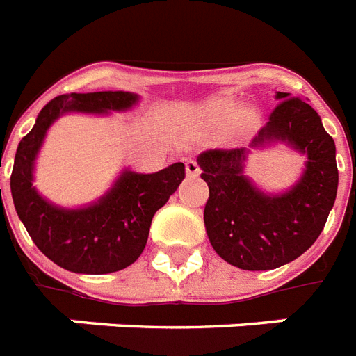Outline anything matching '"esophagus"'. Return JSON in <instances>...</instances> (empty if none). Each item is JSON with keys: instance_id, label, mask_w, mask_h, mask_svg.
<instances>
[{"instance_id": "34e87169", "label": "esophagus", "mask_w": 356, "mask_h": 356, "mask_svg": "<svg viewBox=\"0 0 356 356\" xmlns=\"http://www.w3.org/2000/svg\"><path fill=\"white\" fill-rule=\"evenodd\" d=\"M201 168L195 161H186V175L188 177H200Z\"/></svg>"}]
</instances>
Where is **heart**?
Masks as SVG:
<instances>
[{
    "label": "heart",
    "instance_id": "1",
    "mask_svg": "<svg viewBox=\"0 0 356 356\" xmlns=\"http://www.w3.org/2000/svg\"><path fill=\"white\" fill-rule=\"evenodd\" d=\"M209 111H211L212 116H225V114H229V111H231V105H229L227 102H223V99H220V102H214L211 103V107H209Z\"/></svg>",
    "mask_w": 356,
    "mask_h": 356
}]
</instances>
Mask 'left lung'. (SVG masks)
Listing matches in <instances>:
<instances>
[{"label":"left lung","mask_w":356,"mask_h":356,"mask_svg":"<svg viewBox=\"0 0 356 356\" xmlns=\"http://www.w3.org/2000/svg\"><path fill=\"white\" fill-rule=\"evenodd\" d=\"M277 107L248 147L209 149L197 156L209 184L203 220L212 248L240 270H273L318 240L338 188L337 147L307 99L277 92ZM286 141L307 155L305 172L282 195H264L243 175L254 147Z\"/></svg>","instance_id":"8db88e82"}]
</instances>
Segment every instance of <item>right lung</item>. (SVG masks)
I'll return each instance as SVG.
<instances>
[{
	"mask_svg": "<svg viewBox=\"0 0 356 356\" xmlns=\"http://www.w3.org/2000/svg\"><path fill=\"white\" fill-rule=\"evenodd\" d=\"M136 102V94L122 90L63 94L42 108L35 127L19 140L10 175L14 207L36 248L64 270L102 275L133 264L144 251L155 212L183 183V162L156 173L123 170L107 194L83 209L53 205L33 186L35 159L58 116L127 111Z\"/></svg>",
	"mask_w": 356,
	"mask_h": 356,
	"instance_id": "obj_1",
	"label": "right lung"
}]
</instances>
